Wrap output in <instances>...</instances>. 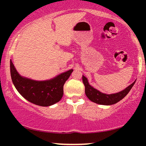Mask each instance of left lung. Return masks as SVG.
<instances>
[{
    "label": "left lung",
    "mask_w": 146,
    "mask_h": 146,
    "mask_svg": "<svg viewBox=\"0 0 146 146\" xmlns=\"http://www.w3.org/2000/svg\"><path fill=\"white\" fill-rule=\"evenodd\" d=\"M82 81L85 86V93L87 98L89 99L90 101L102 105H112L119 102L122 99L124 98V97L126 96L135 83V82H134L132 84H130L125 89L119 93L106 95L101 93L90 86L88 82L87 78L84 75H82Z\"/></svg>",
    "instance_id": "1"
}]
</instances>
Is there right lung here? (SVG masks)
Masks as SVG:
<instances>
[{
    "label": "right lung",
    "instance_id": "obj_1",
    "mask_svg": "<svg viewBox=\"0 0 146 146\" xmlns=\"http://www.w3.org/2000/svg\"><path fill=\"white\" fill-rule=\"evenodd\" d=\"M73 71L69 70L47 81H34L21 77L10 60L11 80L16 88L27 100L40 106H48L61 100L64 84Z\"/></svg>",
    "mask_w": 146,
    "mask_h": 146
}]
</instances>
